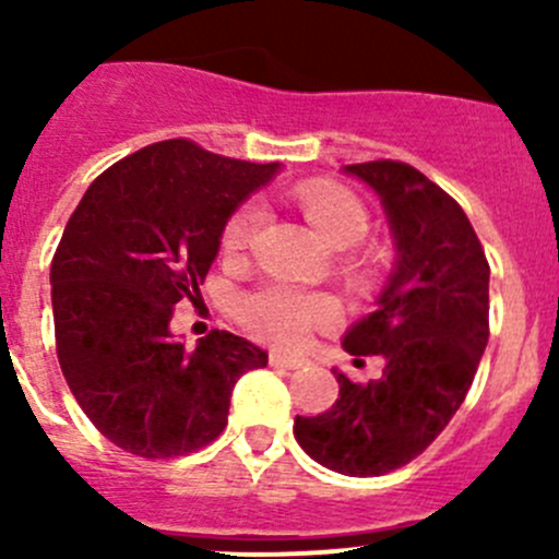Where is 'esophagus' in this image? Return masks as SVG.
Listing matches in <instances>:
<instances>
[{
  "label": "esophagus",
  "mask_w": 559,
  "mask_h": 559,
  "mask_svg": "<svg viewBox=\"0 0 559 559\" xmlns=\"http://www.w3.org/2000/svg\"><path fill=\"white\" fill-rule=\"evenodd\" d=\"M270 365H273V368H284V370H302L308 362L300 357H286V354L273 352L270 354Z\"/></svg>",
  "instance_id": "1"
}]
</instances>
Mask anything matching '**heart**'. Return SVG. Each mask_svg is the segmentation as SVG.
<instances>
[{
  "label": "heart",
  "instance_id": "obj_1",
  "mask_svg": "<svg viewBox=\"0 0 559 559\" xmlns=\"http://www.w3.org/2000/svg\"><path fill=\"white\" fill-rule=\"evenodd\" d=\"M308 222L335 246H354L368 235L370 211L357 191L324 180H311L297 189ZM262 224V205L246 202L229 216L222 233V251L227 257L246 251ZM240 319L253 335L278 346H297L313 326L332 324L337 319V302L326 295L289 289V286H264L251 292L240 302Z\"/></svg>",
  "mask_w": 559,
  "mask_h": 559
}]
</instances>
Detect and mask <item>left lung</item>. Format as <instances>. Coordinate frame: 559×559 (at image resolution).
<instances>
[{
	"mask_svg": "<svg viewBox=\"0 0 559 559\" xmlns=\"http://www.w3.org/2000/svg\"><path fill=\"white\" fill-rule=\"evenodd\" d=\"M379 191L397 262L379 308L343 348L384 359L381 379L341 392L330 411L297 416L295 438L319 465L346 476H384L416 460L452 421L489 341V262L454 197L394 159L348 165Z\"/></svg>",
	"mask_w": 559,
	"mask_h": 559,
	"instance_id": "8db88e82",
	"label": "left lung"
}]
</instances>
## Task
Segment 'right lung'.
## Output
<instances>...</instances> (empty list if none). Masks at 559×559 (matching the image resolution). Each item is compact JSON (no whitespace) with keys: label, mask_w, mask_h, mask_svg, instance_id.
Wrapping results in <instances>:
<instances>
[{"label":"right lung","mask_w":559,"mask_h":559,"mask_svg":"<svg viewBox=\"0 0 559 559\" xmlns=\"http://www.w3.org/2000/svg\"><path fill=\"white\" fill-rule=\"evenodd\" d=\"M275 170L162 140L107 167L67 222L50 262L56 357L83 414L123 452L170 460L213 443L235 381L267 365L227 330L189 352L170 321L200 300L224 224Z\"/></svg>","instance_id":"obj_1"}]
</instances>
